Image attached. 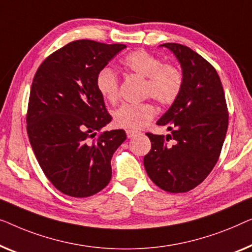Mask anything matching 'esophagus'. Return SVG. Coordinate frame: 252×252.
Listing matches in <instances>:
<instances>
[{
  "instance_id": "34e87169",
  "label": "esophagus",
  "mask_w": 252,
  "mask_h": 252,
  "mask_svg": "<svg viewBox=\"0 0 252 252\" xmlns=\"http://www.w3.org/2000/svg\"><path fill=\"white\" fill-rule=\"evenodd\" d=\"M137 134H139L138 131H134V130H126V136L127 138H133L134 136H137Z\"/></svg>"
}]
</instances>
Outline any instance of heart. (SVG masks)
Here are the masks:
<instances>
[{
	"label": "heart",
	"mask_w": 252,
	"mask_h": 252,
	"mask_svg": "<svg viewBox=\"0 0 252 252\" xmlns=\"http://www.w3.org/2000/svg\"><path fill=\"white\" fill-rule=\"evenodd\" d=\"M121 65L126 72L140 77H146L144 94L152 97L162 106L171 105L183 89L184 75L172 63H162L158 57L144 50L133 51L122 59ZM95 87L106 101L118 102L119 81L111 69L104 68L95 77ZM155 107L151 102L125 104L113 113L116 126L138 130L148 125L154 118Z\"/></svg>",
	"instance_id": "1"
}]
</instances>
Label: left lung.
Returning a JSON list of instances; mask_svg holds the SVG:
<instances>
[{
  "mask_svg": "<svg viewBox=\"0 0 252 252\" xmlns=\"http://www.w3.org/2000/svg\"><path fill=\"white\" fill-rule=\"evenodd\" d=\"M160 47L173 52L184 84L178 98L157 122L170 134L146 133L152 147L144 165L152 182L169 193H185L207 178L220 155L228 126L221 81L215 67L178 43Z\"/></svg>",
  "mask_w": 252,
  "mask_h": 252,
  "instance_id": "8db88e82",
  "label": "left lung"
}]
</instances>
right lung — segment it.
Masks as SVG:
<instances>
[{
	"label": "right lung",
	"instance_id": "right-lung-1",
	"mask_svg": "<svg viewBox=\"0 0 252 252\" xmlns=\"http://www.w3.org/2000/svg\"><path fill=\"white\" fill-rule=\"evenodd\" d=\"M125 48L73 41L45 58L33 79L28 138L44 175L66 195L91 196L112 178V157L126 134L120 129L95 136L112 121L95 77Z\"/></svg>",
	"mask_w": 252,
	"mask_h": 252
}]
</instances>
